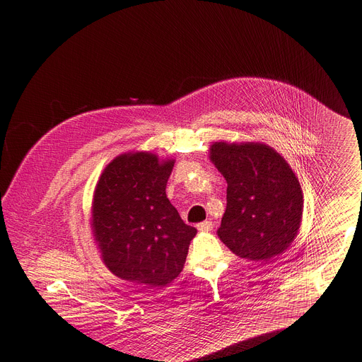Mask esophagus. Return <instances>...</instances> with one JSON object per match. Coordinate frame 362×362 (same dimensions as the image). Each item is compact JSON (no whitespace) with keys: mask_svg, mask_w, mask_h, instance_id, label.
Here are the masks:
<instances>
[{"mask_svg":"<svg viewBox=\"0 0 362 362\" xmlns=\"http://www.w3.org/2000/svg\"><path fill=\"white\" fill-rule=\"evenodd\" d=\"M197 228H198L199 231H211V230H212V223H211V221L199 223V224L197 226Z\"/></svg>","mask_w":362,"mask_h":362,"instance_id":"34e87169","label":"esophagus"}]
</instances>
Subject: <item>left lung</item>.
I'll return each mask as SVG.
<instances>
[{
    "label": "left lung",
    "instance_id": "8db88e82",
    "mask_svg": "<svg viewBox=\"0 0 362 362\" xmlns=\"http://www.w3.org/2000/svg\"><path fill=\"white\" fill-rule=\"evenodd\" d=\"M209 158L227 180V208L216 231L237 256L269 262L300 230L303 190L284 157L260 142H214Z\"/></svg>",
    "mask_w": 362,
    "mask_h": 362
}]
</instances>
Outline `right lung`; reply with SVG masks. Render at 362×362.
<instances>
[{"mask_svg":"<svg viewBox=\"0 0 362 362\" xmlns=\"http://www.w3.org/2000/svg\"><path fill=\"white\" fill-rule=\"evenodd\" d=\"M175 160L151 153L113 158L94 189L91 226L103 263L120 279L164 286L183 269L197 228L165 195Z\"/></svg>","mask_w":362,"mask_h":362,"instance_id":"obj_1","label":"right lung"}]
</instances>
